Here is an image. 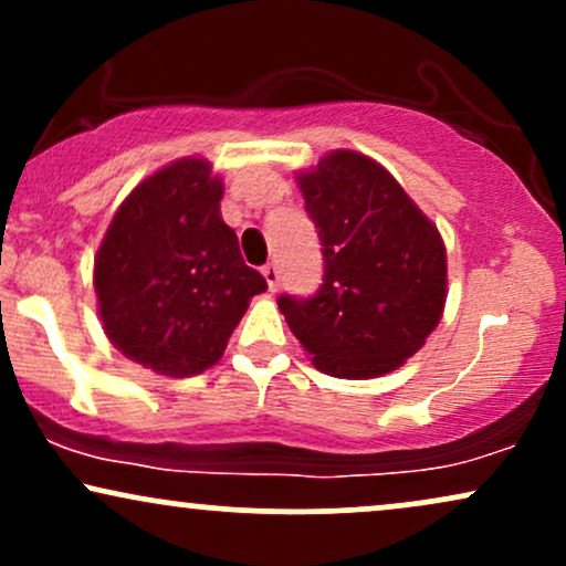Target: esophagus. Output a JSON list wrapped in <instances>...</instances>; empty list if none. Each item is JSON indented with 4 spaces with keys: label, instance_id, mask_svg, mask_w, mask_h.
Returning a JSON list of instances; mask_svg holds the SVG:
<instances>
[{
    "label": "esophagus",
    "instance_id": "1",
    "mask_svg": "<svg viewBox=\"0 0 566 566\" xmlns=\"http://www.w3.org/2000/svg\"><path fill=\"white\" fill-rule=\"evenodd\" d=\"M263 276H265V282H269V290L276 292V287H279V269H276L274 263L263 265Z\"/></svg>",
    "mask_w": 566,
    "mask_h": 566
}]
</instances>
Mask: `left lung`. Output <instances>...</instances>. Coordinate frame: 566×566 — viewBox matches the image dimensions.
<instances>
[{
	"label": "left lung",
	"instance_id": "obj_1",
	"mask_svg": "<svg viewBox=\"0 0 566 566\" xmlns=\"http://www.w3.org/2000/svg\"><path fill=\"white\" fill-rule=\"evenodd\" d=\"M297 186L319 229L324 279L314 297H279V311L322 373H391L423 348L444 311L441 233L386 167L348 148L297 175Z\"/></svg>",
	"mask_w": 566,
	"mask_h": 566
}]
</instances>
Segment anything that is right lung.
<instances>
[{"mask_svg":"<svg viewBox=\"0 0 566 566\" xmlns=\"http://www.w3.org/2000/svg\"><path fill=\"white\" fill-rule=\"evenodd\" d=\"M220 199L223 180L210 161H172L122 201L95 255L97 314L108 340L167 378L216 365L250 297L269 290L244 265Z\"/></svg>","mask_w":566,"mask_h":566,"instance_id":"add662e5","label":"right lung"}]
</instances>
